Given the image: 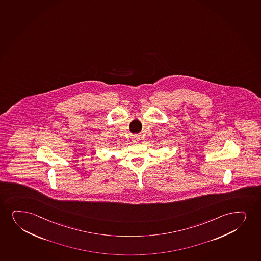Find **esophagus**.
<instances>
[{
    "label": "esophagus",
    "mask_w": 261,
    "mask_h": 261,
    "mask_svg": "<svg viewBox=\"0 0 261 261\" xmlns=\"http://www.w3.org/2000/svg\"><path fill=\"white\" fill-rule=\"evenodd\" d=\"M132 141L134 143H138L139 141H140V136L139 135H134Z\"/></svg>",
    "instance_id": "34e87169"
}]
</instances>
